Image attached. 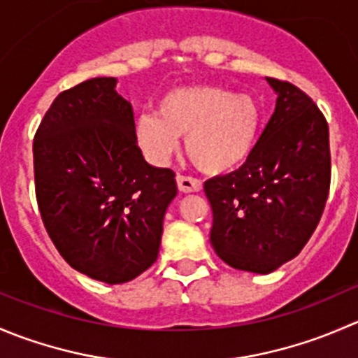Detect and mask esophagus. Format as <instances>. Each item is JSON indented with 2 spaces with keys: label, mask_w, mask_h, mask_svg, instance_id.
<instances>
[{
  "label": "esophagus",
  "mask_w": 358,
  "mask_h": 358,
  "mask_svg": "<svg viewBox=\"0 0 358 358\" xmlns=\"http://www.w3.org/2000/svg\"><path fill=\"white\" fill-rule=\"evenodd\" d=\"M176 185H178L180 192H199L201 189H203V183L199 182V180L196 178H190V176H183V175H178L176 176Z\"/></svg>",
  "instance_id": "obj_1"
}]
</instances>
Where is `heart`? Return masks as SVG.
Returning a JSON list of instances; mask_svg holds the SVG:
<instances>
[{"instance_id":"b5f03b06","label":"heart","mask_w":358,"mask_h":358,"mask_svg":"<svg viewBox=\"0 0 358 358\" xmlns=\"http://www.w3.org/2000/svg\"><path fill=\"white\" fill-rule=\"evenodd\" d=\"M260 126L262 110L252 96L220 85H183L159 99L157 113L136 117L134 136L155 166L168 164L185 136V150L197 168L227 175L250 161Z\"/></svg>"}]
</instances>
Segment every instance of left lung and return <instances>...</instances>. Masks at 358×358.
I'll list each match as a JSON object with an SVG mask.
<instances>
[{"label":"left lung","mask_w":358,"mask_h":358,"mask_svg":"<svg viewBox=\"0 0 358 358\" xmlns=\"http://www.w3.org/2000/svg\"><path fill=\"white\" fill-rule=\"evenodd\" d=\"M276 108L243 168L204 183L210 243L239 271L269 275L297 255L324 213L331 185L329 126L311 98L266 78Z\"/></svg>","instance_id":"left-lung-1"}]
</instances>
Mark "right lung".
Instances as JSON below:
<instances>
[{"mask_svg":"<svg viewBox=\"0 0 358 358\" xmlns=\"http://www.w3.org/2000/svg\"><path fill=\"white\" fill-rule=\"evenodd\" d=\"M117 78L85 80L61 92L33 143L34 185L45 229L66 262L117 285L147 271L161 248L175 199V173L145 161L133 108Z\"/></svg>","mask_w":358,"mask_h":358,"instance_id":"1","label":"right lung"}]
</instances>
